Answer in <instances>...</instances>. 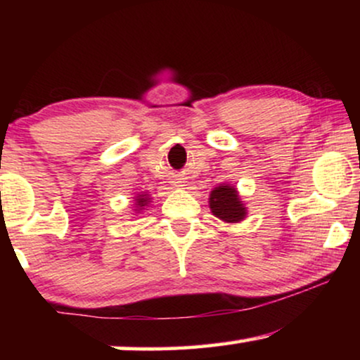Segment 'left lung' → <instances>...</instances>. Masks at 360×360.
Masks as SVG:
<instances>
[{
  "label": "left lung",
  "mask_w": 360,
  "mask_h": 360,
  "mask_svg": "<svg viewBox=\"0 0 360 360\" xmlns=\"http://www.w3.org/2000/svg\"><path fill=\"white\" fill-rule=\"evenodd\" d=\"M210 208L211 213L224 223H239L248 214L238 190L226 184L216 186L210 193Z\"/></svg>",
  "instance_id": "1"
}]
</instances>
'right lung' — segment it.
Here are the masks:
<instances>
[{"label": "right lung", "instance_id": "obj_1", "mask_svg": "<svg viewBox=\"0 0 360 360\" xmlns=\"http://www.w3.org/2000/svg\"><path fill=\"white\" fill-rule=\"evenodd\" d=\"M149 201H150V198H149V195H146V193H142V195H137V198H136V211H141V210H144V206H147L149 205Z\"/></svg>", "mask_w": 360, "mask_h": 360}]
</instances>
